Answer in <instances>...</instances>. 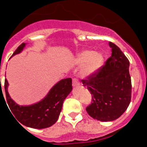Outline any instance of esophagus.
<instances>
[{
	"label": "esophagus",
	"instance_id": "34e87169",
	"mask_svg": "<svg viewBox=\"0 0 147 147\" xmlns=\"http://www.w3.org/2000/svg\"><path fill=\"white\" fill-rule=\"evenodd\" d=\"M77 86H80V82H79L77 79L74 78V79H73V87H74V88H76V87Z\"/></svg>",
	"mask_w": 147,
	"mask_h": 147
}]
</instances>
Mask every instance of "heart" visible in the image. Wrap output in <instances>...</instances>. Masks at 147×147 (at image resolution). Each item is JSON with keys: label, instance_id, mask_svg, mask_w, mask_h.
<instances>
[{"label": "heart", "instance_id": "b5f03b06", "mask_svg": "<svg viewBox=\"0 0 147 147\" xmlns=\"http://www.w3.org/2000/svg\"><path fill=\"white\" fill-rule=\"evenodd\" d=\"M77 62L80 65H84L82 74L88 76L94 74L102 67L104 63L103 56L93 51L85 50L78 54Z\"/></svg>", "mask_w": 147, "mask_h": 147}]
</instances>
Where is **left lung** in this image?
Returning <instances> with one entry per match:
<instances>
[{
	"mask_svg": "<svg viewBox=\"0 0 147 147\" xmlns=\"http://www.w3.org/2000/svg\"><path fill=\"white\" fill-rule=\"evenodd\" d=\"M112 54L105 65L82 80L92 95V102L86 107L90 116L101 121H111L124 113L131 101L132 83L129 62L121 49L109 42Z\"/></svg>",
	"mask_w": 147,
	"mask_h": 147,
	"instance_id": "8db88e82",
	"label": "left lung"
}]
</instances>
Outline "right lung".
<instances>
[{
	"instance_id": "1",
	"label": "right lung",
	"mask_w": 147,
	"mask_h": 147,
	"mask_svg": "<svg viewBox=\"0 0 147 147\" xmlns=\"http://www.w3.org/2000/svg\"><path fill=\"white\" fill-rule=\"evenodd\" d=\"M25 45L26 43L24 42L19 45L12 56L20 54ZM8 85L9 84L6 79L4 88L6 103L9 105L12 115L16 118L17 121L18 120L26 127L34 129H44L52 126L57 121L62 110L63 102L72 90V80L71 78H67L60 80L50 90L43 99L34 105L28 106L17 105L9 95Z\"/></svg>"
}]
</instances>
